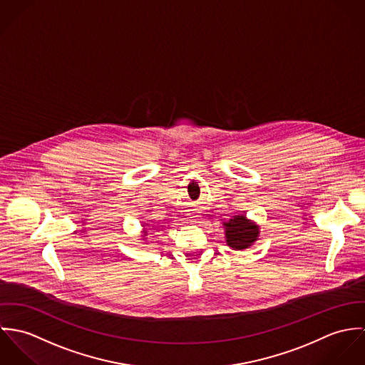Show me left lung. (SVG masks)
Wrapping results in <instances>:
<instances>
[{
    "label": "left lung",
    "instance_id": "left-lung-1",
    "mask_svg": "<svg viewBox=\"0 0 365 365\" xmlns=\"http://www.w3.org/2000/svg\"><path fill=\"white\" fill-rule=\"evenodd\" d=\"M226 229V242L235 250L247 249L257 240L259 227L246 219V216H233L223 225Z\"/></svg>",
    "mask_w": 365,
    "mask_h": 365
}]
</instances>
